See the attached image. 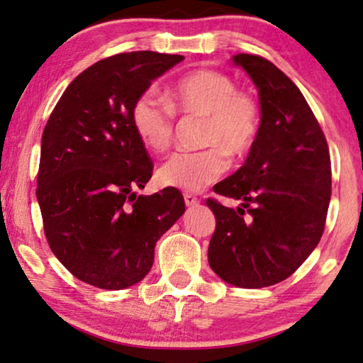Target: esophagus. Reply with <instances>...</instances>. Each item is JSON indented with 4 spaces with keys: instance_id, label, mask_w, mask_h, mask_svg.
<instances>
[{
    "instance_id": "1",
    "label": "esophagus",
    "mask_w": 363,
    "mask_h": 363,
    "mask_svg": "<svg viewBox=\"0 0 363 363\" xmlns=\"http://www.w3.org/2000/svg\"><path fill=\"white\" fill-rule=\"evenodd\" d=\"M184 202H186V206H189V207H192V206H199V199L194 196V194H191V192H186L184 194Z\"/></svg>"
}]
</instances>
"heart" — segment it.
Returning a JSON list of instances; mask_svg holds the SVG:
<instances>
[{
	"mask_svg": "<svg viewBox=\"0 0 363 363\" xmlns=\"http://www.w3.org/2000/svg\"><path fill=\"white\" fill-rule=\"evenodd\" d=\"M164 100L145 91L133 101L130 120L136 136L152 152L169 150L174 111L203 116L199 151L174 152L156 172L161 186L199 192L225 174L228 156L248 155L262 133L263 111L253 95L240 91L230 75L194 69L174 80Z\"/></svg>",
	"mask_w": 363,
	"mask_h": 363,
	"instance_id": "obj_1",
	"label": "heart"
}]
</instances>
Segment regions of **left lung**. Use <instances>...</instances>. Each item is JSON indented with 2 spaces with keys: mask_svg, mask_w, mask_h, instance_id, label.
<instances>
[{
  "mask_svg": "<svg viewBox=\"0 0 363 363\" xmlns=\"http://www.w3.org/2000/svg\"><path fill=\"white\" fill-rule=\"evenodd\" d=\"M233 62L257 85L263 123L245 164L213 187L242 207L207 199L216 216L208 264L223 281L255 289L291 277L318 247L333 174L328 141L294 82L262 55Z\"/></svg>",
  "mask_w": 363,
  "mask_h": 363,
  "instance_id": "obj_1",
  "label": "left lung"
}]
</instances>
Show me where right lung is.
Here are the masks:
<instances>
[{
    "mask_svg": "<svg viewBox=\"0 0 363 363\" xmlns=\"http://www.w3.org/2000/svg\"><path fill=\"white\" fill-rule=\"evenodd\" d=\"M182 59L152 50L101 59L70 82L49 116L35 196L50 250L80 281L101 289L141 281L156 242L186 211L174 187L136 196L152 161L130 120L136 96Z\"/></svg>",
    "mask_w": 363,
    "mask_h": 363,
    "instance_id": "obj_1",
    "label": "right lung"
}]
</instances>
